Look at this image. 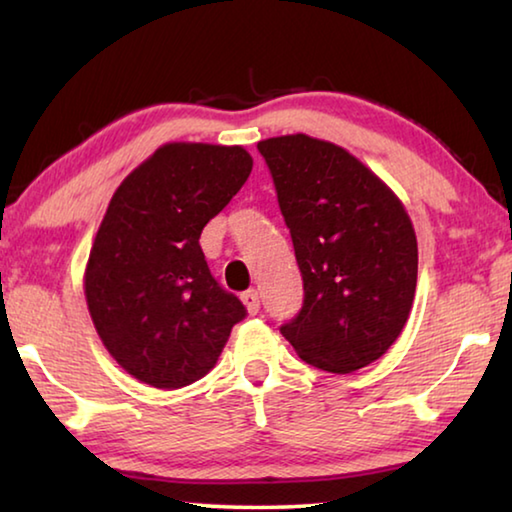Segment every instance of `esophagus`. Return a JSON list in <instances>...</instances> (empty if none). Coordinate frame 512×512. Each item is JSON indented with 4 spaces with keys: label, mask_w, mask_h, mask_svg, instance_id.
<instances>
[{
    "label": "esophagus",
    "mask_w": 512,
    "mask_h": 512,
    "mask_svg": "<svg viewBox=\"0 0 512 512\" xmlns=\"http://www.w3.org/2000/svg\"><path fill=\"white\" fill-rule=\"evenodd\" d=\"M241 302H244V307L250 316H255L259 311V293L255 289L241 293Z\"/></svg>",
    "instance_id": "obj_1"
}]
</instances>
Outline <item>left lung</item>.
I'll return each mask as SVG.
<instances>
[{"label": "left lung", "instance_id": "8db88e82", "mask_svg": "<svg viewBox=\"0 0 512 512\" xmlns=\"http://www.w3.org/2000/svg\"><path fill=\"white\" fill-rule=\"evenodd\" d=\"M305 287L280 332L302 361L348 375L397 341L418 284V239L400 198L350 151L305 133L257 144Z\"/></svg>", "mask_w": 512, "mask_h": 512}]
</instances>
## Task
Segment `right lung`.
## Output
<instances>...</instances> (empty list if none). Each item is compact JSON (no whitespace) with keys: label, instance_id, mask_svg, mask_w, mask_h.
I'll list each match as a JSON object with an SVG mask.
<instances>
[{"label":"right lung","instance_id":"1","mask_svg":"<svg viewBox=\"0 0 512 512\" xmlns=\"http://www.w3.org/2000/svg\"><path fill=\"white\" fill-rule=\"evenodd\" d=\"M250 171L244 146L169 142L112 194L85 266V300L110 357L142 384L171 391L205 377L246 316L198 239Z\"/></svg>","mask_w":512,"mask_h":512}]
</instances>
